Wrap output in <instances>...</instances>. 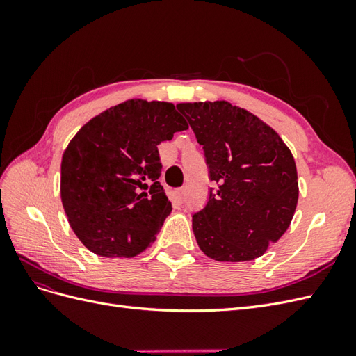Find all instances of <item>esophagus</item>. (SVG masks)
<instances>
[{"label": "esophagus", "instance_id": "34e87169", "mask_svg": "<svg viewBox=\"0 0 356 356\" xmlns=\"http://www.w3.org/2000/svg\"><path fill=\"white\" fill-rule=\"evenodd\" d=\"M172 200H174V203H178V204L184 202V188H177V190L172 191Z\"/></svg>", "mask_w": 356, "mask_h": 356}]
</instances>
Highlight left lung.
<instances>
[{
  "mask_svg": "<svg viewBox=\"0 0 356 356\" xmlns=\"http://www.w3.org/2000/svg\"><path fill=\"white\" fill-rule=\"evenodd\" d=\"M209 168V200L193 215L202 252L215 261H250L289 227L298 200L293 154L273 129L227 101L182 102Z\"/></svg>",
  "mask_w": 356,
  "mask_h": 356,
  "instance_id": "left-lung-1",
  "label": "left lung"
}]
</instances>
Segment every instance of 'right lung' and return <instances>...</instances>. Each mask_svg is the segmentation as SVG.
<instances>
[{
  "instance_id": "obj_1",
  "label": "right lung",
  "mask_w": 356,
  "mask_h": 356,
  "mask_svg": "<svg viewBox=\"0 0 356 356\" xmlns=\"http://www.w3.org/2000/svg\"><path fill=\"white\" fill-rule=\"evenodd\" d=\"M186 129L174 104L129 99L75 134L62 156L60 199L89 251L131 258L152 246L172 211L157 145Z\"/></svg>"
}]
</instances>
